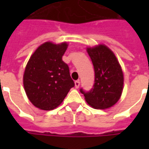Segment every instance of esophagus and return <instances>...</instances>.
I'll return each instance as SVG.
<instances>
[{
	"label": "esophagus",
	"instance_id": "1",
	"mask_svg": "<svg viewBox=\"0 0 149 149\" xmlns=\"http://www.w3.org/2000/svg\"><path fill=\"white\" fill-rule=\"evenodd\" d=\"M75 87H76V88H78L80 87V81H75Z\"/></svg>",
	"mask_w": 149,
	"mask_h": 149
}]
</instances>
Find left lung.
Instances as JSON below:
<instances>
[{
  "label": "left lung",
  "mask_w": 149,
  "mask_h": 149,
  "mask_svg": "<svg viewBox=\"0 0 149 149\" xmlns=\"http://www.w3.org/2000/svg\"><path fill=\"white\" fill-rule=\"evenodd\" d=\"M95 72L93 88L88 92L81 88L85 100L97 109L113 106L120 98L124 75L118 60L112 50L104 45L87 48Z\"/></svg>",
  "instance_id": "8db88e82"
}]
</instances>
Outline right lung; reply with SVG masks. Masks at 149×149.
<instances>
[{
    "label": "right lung",
    "mask_w": 149,
    "mask_h": 149,
    "mask_svg": "<svg viewBox=\"0 0 149 149\" xmlns=\"http://www.w3.org/2000/svg\"><path fill=\"white\" fill-rule=\"evenodd\" d=\"M67 48L66 42L44 43L28 61L23 77L24 90L31 103L40 109H54L74 87L68 65L62 61Z\"/></svg>",
    "instance_id": "1"
}]
</instances>
